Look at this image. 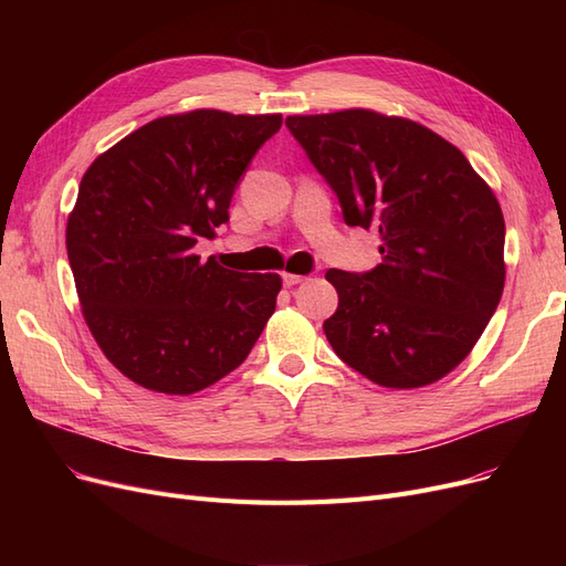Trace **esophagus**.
<instances>
[{"mask_svg": "<svg viewBox=\"0 0 566 566\" xmlns=\"http://www.w3.org/2000/svg\"><path fill=\"white\" fill-rule=\"evenodd\" d=\"M283 285L285 287H293V285H300L302 281H306V276H297V273H283Z\"/></svg>", "mask_w": 566, "mask_h": 566, "instance_id": "1", "label": "esophagus"}]
</instances>
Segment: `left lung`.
I'll use <instances>...</instances> for the list:
<instances>
[{
	"instance_id": "obj_1",
	"label": "left lung",
	"mask_w": 566,
	"mask_h": 566,
	"mask_svg": "<svg viewBox=\"0 0 566 566\" xmlns=\"http://www.w3.org/2000/svg\"><path fill=\"white\" fill-rule=\"evenodd\" d=\"M285 127L333 188L347 227L380 235L382 264L325 273L335 354L382 387L451 373L482 337L505 283L501 205L468 158L403 117L354 108L290 115Z\"/></svg>"
}]
</instances>
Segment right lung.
Returning <instances> with one entry per match:
<instances>
[{
    "instance_id": "1",
    "label": "right lung",
    "mask_w": 566,
    "mask_h": 566,
    "mask_svg": "<svg viewBox=\"0 0 566 566\" xmlns=\"http://www.w3.org/2000/svg\"><path fill=\"white\" fill-rule=\"evenodd\" d=\"M281 115L158 117L84 172L65 245L98 347L136 385L193 394L241 366L276 310L279 273L193 254L229 221L235 186Z\"/></svg>"
}]
</instances>
